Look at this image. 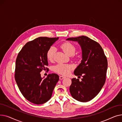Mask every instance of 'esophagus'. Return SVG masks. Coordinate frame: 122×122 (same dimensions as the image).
Returning a JSON list of instances; mask_svg holds the SVG:
<instances>
[{
  "instance_id": "1",
  "label": "esophagus",
  "mask_w": 122,
  "mask_h": 122,
  "mask_svg": "<svg viewBox=\"0 0 122 122\" xmlns=\"http://www.w3.org/2000/svg\"><path fill=\"white\" fill-rule=\"evenodd\" d=\"M65 76H59V79H60V80H63V79H65Z\"/></svg>"
}]
</instances>
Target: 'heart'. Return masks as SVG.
Segmentation results:
<instances>
[{
    "mask_svg": "<svg viewBox=\"0 0 122 122\" xmlns=\"http://www.w3.org/2000/svg\"><path fill=\"white\" fill-rule=\"evenodd\" d=\"M61 48L63 50L67 55L70 56L75 57V53L76 51V46L74 44L68 41L62 43L60 46ZM55 50L53 47H51L46 53V57L48 60L52 61L54 59ZM73 66L70 64H58L54 67V70L56 73L67 75L71 71Z\"/></svg>",
    "mask_w": 122,
    "mask_h": 122,
    "instance_id": "b5f03b06",
    "label": "heart"
}]
</instances>
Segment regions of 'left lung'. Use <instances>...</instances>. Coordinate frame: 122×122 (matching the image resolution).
I'll list each match as a JSON object with an SVG mask.
<instances>
[{
    "instance_id": "8db88e82",
    "label": "left lung",
    "mask_w": 122,
    "mask_h": 122,
    "mask_svg": "<svg viewBox=\"0 0 122 122\" xmlns=\"http://www.w3.org/2000/svg\"><path fill=\"white\" fill-rule=\"evenodd\" d=\"M68 41H78L82 49V60L74 72L82 76L81 81L73 78L70 86L72 97L80 102H87L97 96L104 86L107 70V59L100 45L86 36L70 37Z\"/></svg>"
}]
</instances>
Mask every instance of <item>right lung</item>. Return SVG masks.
<instances>
[{"mask_svg": "<svg viewBox=\"0 0 122 122\" xmlns=\"http://www.w3.org/2000/svg\"><path fill=\"white\" fill-rule=\"evenodd\" d=\"M58 38H36L28 42L18 54L15 79L24 97L34 104H41L49 100L59 80L56 74H49L43 79L40 73L43 70L48 71L46 53Z\"/></svg>", "mask_w": 122, "mask_h": 122, "instance_id": "1", "label": "right lung"}]
</instances>
